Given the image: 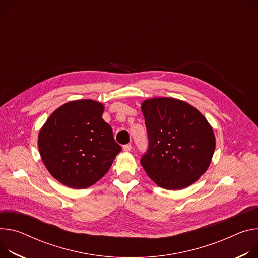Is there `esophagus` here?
I'll return each mask as SVG.
<instances>
[{
    "instance_id": "esophagus-1",
    "label": "esophagus",
    "mask_w": 258,
    "mask_h": 258,
    "mask_svg": "<svg viewBox=\"0 0 258 258\" xmlns=\"http://www.w3.org/2000/svg\"><path fill=\"white\" fill-rule=\"evenodd\" d=\"M132 148H133V147H132L131 144H126V145L123 146V150H124V151H131Z\"/></svg>"
}]
</instances>
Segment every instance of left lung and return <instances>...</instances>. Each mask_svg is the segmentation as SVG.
Returning a JSON list of instances; mask_svg holds the SVG:
<instances>
[{
  "label": "left lung",
  "instance_id": "1",
  "mask_svg": "<svg viewBox=\"0 0 258 258\" xmlns=\"http://www.w3.org/2000/svg\"><path fill=\"white\" fill-rule=\"evenodd\" d=\"M148 149L141 158L147 175L165 189L178 190L195 183L209 168L215 136L203 114L172 98L142 103Z\"/></svg>",
  "mask_w": 258,
  "mask_h": 258
}]
</instances>
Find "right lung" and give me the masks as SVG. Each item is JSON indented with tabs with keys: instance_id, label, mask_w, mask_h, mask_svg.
Returning <instances> with one entry per match:
<instances>
[{
	"instance_id": "right-lung-1",
	"label": "right lung",
	"mask_w": 258,
	"mask_h": 258,
	"mask_svg": "<svg viewBox=\"0 0 258 258\" xmlns=\"http://www.w3.org/2000/svg\"><path fill=\"white\" fill-rule=\"evenodd\" d=\"M103 112L104 106L97 101H72L56 109L42 126L41 158L61 184L87 188L104 177L121 151Z\"/></svg>"
}]
</instances>
